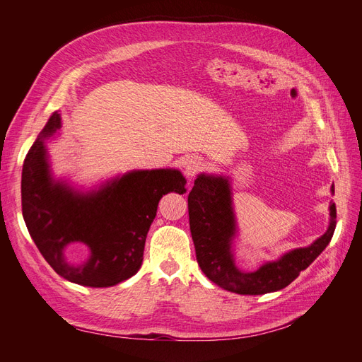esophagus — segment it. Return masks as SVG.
I'll return each instance as SVG.
<instances>
[{
	"instance_id": "1",
	"label": "esophagus",
	"mask_w": 362,
	"mask_h": 362,
	"mask_svg": "<svg viewBox=\"0 0 362 362\" xmlns=\"http://www.w3.org/2000/svg\"><path fill=\"white\" fill-rule=\"evenodd\" d=\"M204 170V161L198 157H189L184 161V173L185 177L193 180L196 175H199Z\"/></svg>"
}]
</instances>
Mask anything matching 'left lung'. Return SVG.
I'll return each instance as SVG.
<instances>
[{"label": "left lung", "instance_id": "obj_1", "mask_svg": "<svg viewBox=\"0 0 362 362\" xmlns=\"http://www.w3.org/2000/svg\"><path fill=\"white\" fill-rule=\"evenodd\" d=\"M187 201L190 233L201 270L216 286L238 294H264L286 288L329 245L337 225L332 204L329 228L311 246L294 249L257 272L243 273L235 267L231 254L235 221L228 180L199 175Z\"/></svg>", "mask_w": 362, "mask_h": 362}]
</instances>
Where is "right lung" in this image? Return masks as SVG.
Here are the masks:
<instances>
[{
  "label": "right lung",
  "mask_w": 362,
  "mask_h": 362,
  "mask_svg": "<svg viewBox=\"0 0 362 362\" xmlns=\"http://www.w3.org/2000/svg\"><path fill=\"white\" fill-rule=\"evenodd\" d=\"M60 128L52 113L24 160L21 198L31 238L59 275L86 287H112L139 272L149 226L163 194L187 192L180 170H137L107 184L92 194H76L52 182L45 139ZM74 241L91 247V259L69 267L62 247Z\"/></svg>",
  "instance_id": "add662e5"
}]
</instances>
